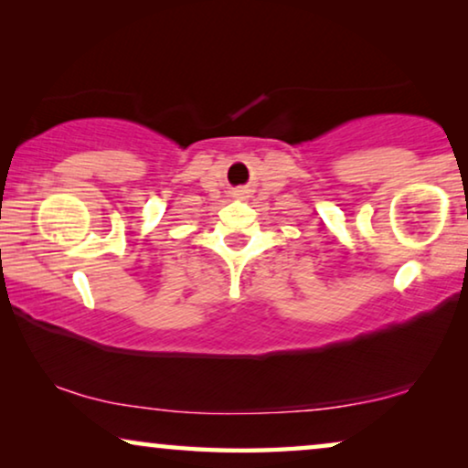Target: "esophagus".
<instances>
[{"label":"esophagus","instance_id":"esophagus-1","mask_svg":"<svg viewBox=\"0 0 468 468\" xmlns=\"http://www.w3.org/2000/svg\"><path fill=\"white\" fill-rule=\"evenodd\" d=\"M239 194H245V189H239Z\"/></svg>","mask_w":468,"mask_h":468}]
</instances>
